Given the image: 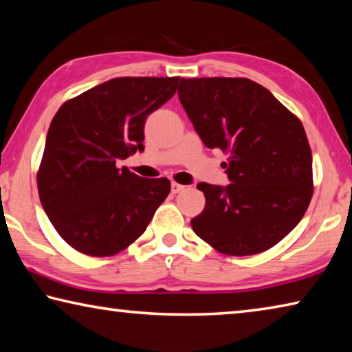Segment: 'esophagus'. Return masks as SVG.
I'll return each mask as SVG.
<instances>
[{
  "label": "esophagus",
  "instance_id": "esophagus-1",
  "mask_svg": "<svg viewBox=\"0 0 352 352\" xmlns=\"http://www.w3.org/2000/svg\"><path fill=\"white\" fill-rule=\"evenodd\" d=\"M183 189H184L183 184H178V183H172V184H170V190H172V194H178V192H182Z\"/></svg>",
  "mask_w": 352,
  "mask_h": 352
}]
</instances>
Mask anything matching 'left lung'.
I'll use <instances>...</instances> for the list:
<instances>
[{
	"instance_id": "1",
	"label": "left lung",
	"mask_w": 352,
	"mask_h": 352,
	"mask_svg": "<svg viewBox=\"0 0 352 352\" xmlns=\"http://www.w3.org/2000/svg\"><path fill=\"white\" fill-rule=\"evenodd\" d=\"M178 99L204 144L230 155V184L199 183L206 205L190 220L217 252L256 254L284 239L312 199L305 127L259 83L239 77L182 79Z\"/></svg>"
}]
</instances>
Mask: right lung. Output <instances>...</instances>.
Here are the masks:
<instances>
[{"label":"right lung","instance_id":"obj_1","mask_svg":"<svg viewBox=\"0 0 352 352\" xmlns=\"http://www.w3.org/2000/svg\"><path fill=\"white\" fill-rule=\"evenodd\" d=\"M178 79L116 77L65 102L52 118L38 195L52 226L77 252L119 253L168 197V178H142L118 162L144 151L146 119L174 96Z\"/></svg>","mask_w":352,"mask_h":352}]
</instances>
